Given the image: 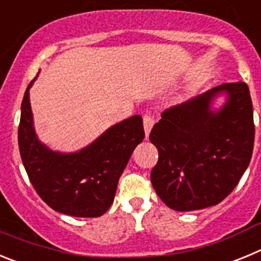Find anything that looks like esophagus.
<instances>
[{"mask_svg":"<svg viewBox=\"0 0 261 261\" xmlns=\"http://www.w3.org/2000/svg\"><path fill=\"white\" fill-rule=\"evenodd\" d=\"M154 123H155V120H154V117L151 116V115L149 114L144 115V128H145V135H146V137L149 136V133H150Z\"/></svg>","mask_w":261,"mask_h":261,"instance_id":"obj_1","label":"esophagus"}]
</instances>
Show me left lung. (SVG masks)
Returning <instances> with one entry per match:
<instances>
[{"label": "left lung", "mask_w": 261, "mask_h": 261, "mask_svg": "<svg viewBox=\"0 0 261 261\" xmlns=\"http://www.w3.org/2000/svg\"><path fill=\"white\" fill-rule=\"evenodd\" d=\"M229 98L217 113L211 100ZM150 141L158 149L151 184L168 208L199 211L220 204L232 192L252 156L255 124L246 82L222 84L161 114Z\"/></svg>", "instance_id": "1"}]
</instances>
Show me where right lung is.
I'll return each mask as SVG.
<instances>
[{
	"label": "right lung",
	"instance_id": "right-lung-1",
	"mask_svg": "<svg viewBox=\"0 0 261 261\" xmlns=\"http://www.w3.org/2000/svg\"><path fill=\"white\" fill-rule=\"evenodd\" d=\"M27 86L20 107L18 145L29 179L53 211L73 217H99L114 201L117 181L135 147L145 137L142 117L111 126L78 153L60 154L40 144L32 126Z\"/></svg>",
	"mask_w": 261,
	"mask_h": 261
}]
</instances>
